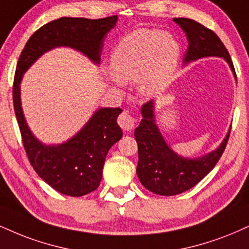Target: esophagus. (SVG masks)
Masks as SVG:
<instances>
[{
	"label": "esophagus",
	"mask_w": 249,
	"mask_h": 249,
	"mask_svg": "<svg viewBox=\"0 0 249 249\" xmlns=\"http://www.w3.org/2000/svg\"><path fill=\"white\" fill-rule=\"evenodd\" d=\"M118 124L124 131H130L135 127V119L129 112H124L122 114H120Z\"/></svg>",
	"instance_id": "obj_1"
}]
</instances>
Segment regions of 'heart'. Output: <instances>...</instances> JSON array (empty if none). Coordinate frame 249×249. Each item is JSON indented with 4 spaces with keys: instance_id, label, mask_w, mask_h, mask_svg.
Returning <instances> with one entry per match:
<instances>
[{
    "instance_id": "heart-1",
    "label": "heart",
    "mask_w": 249,
    "mask_h": 249,
    "mask_svg": "<svg viewBox=\"0 0 249 249\" xmlns=\"http://www.w3.org/2000/svg\"><path fill=\"white\" fill-rule=\"evenodd\" d=\"M180 53L179 41L170 33L139 29L125 36L113 51L110 70L116 83L136 79L141 96L153 97L171 83Z\"/></svg>"
}]
</instances>
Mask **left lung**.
<instances>
[{"label":"left lung","instance_id":"left-lung-1","mask_svg":"<svg viewBox=\"0 0 249 249\" xmlns=\"http://www.w3.org/2000/svg\"><path fill=\"white\" fill-rule=\"evenodd\" d=\"M173 20L186 33L188 40L183 57L186 63L207 56L223 57L237 77L229 52L213 31L189 18H173ZM153 109V100L144 104L141 110L143 119L135 129L139 145L136 173L141 183L150 192L162 196L178 195L197 185L216 166L226 148L231 129L214 151L203 157L183 158L178 156L162 139L156 124Z\"/></svg>","mask_w":249,"mask_h":249}]
</instances>
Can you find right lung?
Segmentation results:
<instances>
[{"label":"right lung","instance_id":"add662e5","mask_svg":"<svg viewBox=\"0 0 249 249\" xmlns=\"http://www.w3.org/2000/svg\"><path fill=\"white\" fill-rule=\"evenodd\" d=\"M116 20L118 16L100 19L62 17L52 20L31 36L18 59L12 99L24 149L38 176L61 194L83 196L99 187L107 152L122 137L116 122L122 109H98L72 139L59 145H45L31 133L24 119L21 77L42 54L62 46L82 52L94 63H99L104 39Z\"/></svg>","mask_w":249,"mask_h":249}]
</instances>
